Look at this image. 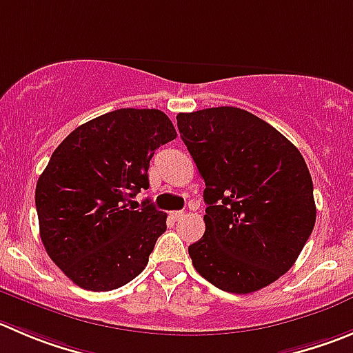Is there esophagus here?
I'll list each match as a JSON object with an SVG mask.
<instances>
[{
    "instance_id": "obj_1",
    "label": "esophagus",
    "mask_w": 353,
    "mask_h": 353,
    "mask_svg": "<svg viewBox=\"0 0 353 353\" xmlns=\"http://www.w3.org/2000/svg\"><path fill=\"white\" fill-rule=\"evenodd\" d=\"M170 216L173 218V220H180V218L183 216V211H171Z\"/></svg>"
}]
</instances>
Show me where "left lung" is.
I'll list each match as a JSON object with an SVG mask.
<instances>
[{"instance_id":"1","label":"left lung","mask_w":353,"mask_h":353,"mask_svg":"<svg viewBox=\"0 0 353 353\" xmlns=\"http://www.w3.org/2000/svg\"><path fill=\"white\" fill-rule=\"evenodd\" d=\"M176 124L206 183V230L189 246L194 268L227 293L268 286L293 267L314 230V183L303 156L237 107L180 112Z\"/></svg>"}]
</instances>
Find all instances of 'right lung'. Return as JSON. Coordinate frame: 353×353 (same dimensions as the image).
I'll return each mask as SVG.
<instances>
[{
  "mask_svg": "<svg viewBox=\"0 0 353 353\" xmlns=\"http://www.w3.org/2000/svg\"><path fill=\"white\" fill-rule=\"evenodd\" d=\"M176 139L157 109H117L81 124L50 157L36 185V210L48 256L83 290L112 291L145 268L166 230V213L149 201L154 152Z\"/></svg>",
  "mask_w": 353,
  "mask_h": 353,
  "instance_id": "add662e5",
  "label": "right lung"
}]
</instances>
